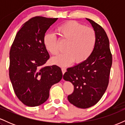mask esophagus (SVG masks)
Masks as SVG:
<instances>
[{
  "label": "esophagus",
  "mask_w": 125,
  "mask_h": 125,
  "mask_svg": "<svg viewBox=\"0 0 125 125\" xmlns=\"http://www.w3.org/2000/svg\"><path fill=\"white\" fill-rule=\"evenodd\" d=\"M62 72L63 74L64 73H65L66 72V69L64 68V67H62Z\"/></svg>",
  "instance_id": "34e87169"
}]
</instances>
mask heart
I'll list each match as a JSON object with an SVG mask.
<instances>
[{
    "label": "heart",
    "instance_id": "heart-1",
    "mask_svg": "<svg viewBox=\"0 0 125 125\" xmlns=\"http://www.w3.org/2000/svg\"><path fill=\"white\" fill-rule=\"evenodd\" d=\"M57 31L62 39L67 41L65 46L66 52L52 59L53 64L60 66H67L73 62L76 64H81L92 54L97 39L96 31L93 28L77 21H70L59 26ZM43 41L50 53L53 55L59 53V42L56 36L46 33Z\"/></svg>",
    "mask_w": 125,
    "mask_h": 125
}]
</instances>
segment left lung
<instances>
[{
    "label": "left lung",
    "mask_w": 125,
    "mask_h": 125,
    "mask_svg": "<svg viewBox=\"0 0 125 125\" xmlns=\"http://www.w3.org/2000/svg\"><path fill=\"white\" fill-rule=\"evenodd\" d=\"M86 19L96 31L95 48L86 61L67 68L63 77L74 86L73 93L67 96L68 100L82 109L94 105L103 96L108 86L112 64V55L106 33L92 20Z\"/></svg>",
    "instance_id": "left-lung-1"
}]
</instances>
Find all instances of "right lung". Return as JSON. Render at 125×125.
<instances>
[{"mask_svg": "<svg viewBox=\"0 0 125 125\" xmlns=\"http://www.w3.org/2000/svg\"><path fill=\"white\" fill-rule=\"evenodd\" d=\"M57 20L42 16L30 19L17 33L10 50V79L16 95L28 106L45 102L52 86L62 78L58 66H43L50 58L43 36Z\"/></svg>", "mask_w": 125, "mask_h": 125, "instance_id": "1", "label": "right lung"}]
</instances>
